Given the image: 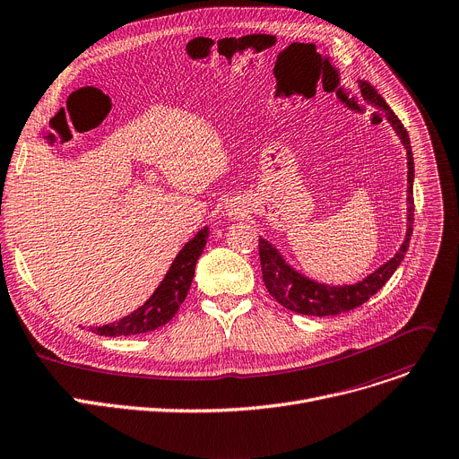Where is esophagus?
<instances>
[{"instance_id":"obj_1","label":"esophagus","mask_w":459,"mask_h":459,"mask_svg":"<svg viewBox=\"0 0 459 459\" xmlns=\"http://www.w3.org/2000/svg\"><path fill=\"white\" fill-rule=\"evenodd\" d=\"M230 216H236V210H234V212H232V213H230Z\"/></svg>"}]
</instances>
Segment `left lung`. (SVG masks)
<instances>
[{
    "label": "left lung",
    "mask_w": 459,
    "mask_h": 459,
    "mask_svg": "<svg viewBox=\"0 0 459 459\" xmlns=\"http://www.w3.org/2000/svg\"><path fill=\"white\" fill-rule=\"evenodd\" d=\"M359 90L363 100L371 103L378 108V112L389 121L396 136L401 138L404 149H406V159H408V212H406V236L401 249L394 253L391 260L382 264L377 271L368 274L363 281L354 284H343V286H328L321 284L317 281H312L304 277L302 273L295 271L284 256L279 253L277 247H273V243L260 238V264H262V277L264 284L269 291V295L281 302L284 308L302 314V316H338L349 310H354L365 300H369L389 279L391 274L396 271L404 260V255L410 247V239L413 232V177H415V166H413V152L410 145V136L401 119L394 116V112L389 108V105L384 101V98L378 91L365 81H359Z\"/></svg>",
    "instance_id": "obj_1"
}]
</instances>
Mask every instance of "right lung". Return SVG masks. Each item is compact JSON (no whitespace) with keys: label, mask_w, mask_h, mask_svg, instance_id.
Returning a JSON list of instances; mask_svg holds the SVG:
<instances>
[{"label":"right lung","mask_w":459,"mask_h":459,"mask_svg":"<svg viewBox=\"0 0 459 459\" xmlns=\"http://www.w3.org/2000/svg\"><path fill=\"white\" fill-rule=\"evenodd\" d=\"M208 234V227H203L186 246L178 251L159 288L152 291V295L138 310L121 317L116 323L91 328V332H96L100 335H108V338H114V335H136L155 330L166 325L169 319H173L178 307L185 302L188 295L195 273V264L203 249L206 247Z\"/></svg>","instance_id":"obj_1"}]
</instances>
